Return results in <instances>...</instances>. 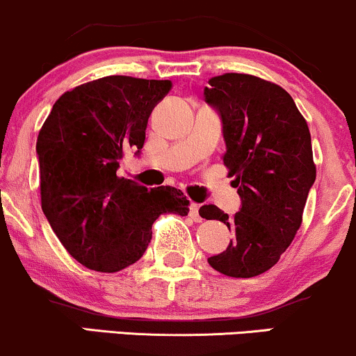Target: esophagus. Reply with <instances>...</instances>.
<instances>
[{
  "instance_id": "esophagus-1",
  "label": "esophagus",
  "mask_w": 356,
  "mask_h": 356,
  "mask_svg": "<svg viewBox=\"0 0 356 356\" xmlns=\"http://www.w3.org/2000/svg\"><path fill=\"white\" fill-rule=\"evenodd\" d=\"M198 210H200V204H198V203H191V204H190V216H191V218H193L195 221H202V220H203L202 216H200Z\"/></svg>"
}]
</instances>
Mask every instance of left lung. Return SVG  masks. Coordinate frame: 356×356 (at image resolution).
I'll return each mask as SVG.
<instances>
[{
  "mask_svg": "<svg viewBox=\"0 0 356 356\" xmlns=\"http://www.w3.org/2000/svg\"><path fill=\"white\" fill-rule=\"evenodd\" d=\"M204 99L221 115L223 165L241 198L233 216L215 204L200 208L202 218L233 232L228 248L208 263L227 277L252 278L277 265L302 227L316 178L310 129L282 86L253 74L210 78Z\"/></svg>",
  "mask_w": 356,
  "mask_h": 356,
  "instance_id": "1",
  "label": "left lung"
}]
</instances>
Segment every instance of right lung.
I'll list each match as a JSON object with an SVG mask.
<instances>
[{
    "instance_id": "right-lung-1",
    "label": "right lung",
    "mask_w": 356,
    "mask_h": 356,
    "mask_svg": "<svg viewBox=\"0 0 356 356\" xmlns=\"http://www.w3.org/2000/svg\"><path fill=\"white\" fill-rule=\"evenodd\" d=\"M171 86L118 74L83 83L56 99L38 133L41 208L86 268H127L143 257L158 216L190 211L181 190H148L116 175L124 153L143 148L149 115Z\"/></svg>"
}]
</instances>
